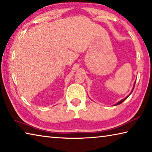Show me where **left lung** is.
<instances>
[{
  "label": "left lung",
  "mask_w": 152,
  "mask_h": 152,
  "mask_svg": "<svg viewBox=\"0 0 152 152\" xmlns=\"http://www.w3.org/2000/svg\"><path fill=\"white\" fill-rule=\"evenodd\" d=\"M135 84H136V82H135V83H134V86H135ZM134 88H133V90H132V92H133V90H134ZM132 92H131V93H132ZM131 93H130V94H131ZM128 96H127V97H126V98H124V99H123V100H121V101H120V102H118V103H117L116 104H115V106H117V105H119V104H122V103L123 102H124V100H126V99L128 98Z\"/></svg>",
  "instance_id": "1"
}]
</instances>
